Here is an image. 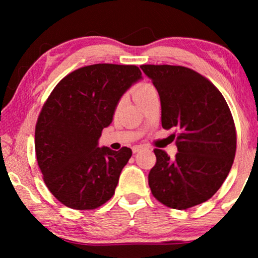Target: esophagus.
Listing matches in <instances>:
<instances>
[{
	"mask_svg": "<svg viewBox=\"0 0 258 258\" xmlns=\"http://www.w3.org/2000/svg\"><path fill=\"white\" fill-rule=\"evenodd\" d=\"M143 148H144V147L142 146V144H140V146H134V147L132 148V149H133V153H134V154L139 153V151H140V150H142Z\"/></svg>",
	"mask_w": 258,
	"mask_h": 258,
	"instance_id": "obj_1",
	"label": "esophagus"
}]
</instances>
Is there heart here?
<instances>
[{
    "instance_id": "1",
    "label": "heart",
    "mask_w": 258,
    "mask_h": 258,
    "mask_svg": "<svg viewBox=\"0 0 258 258\" xmlns=\"http://www.w3.org/2000/svg\"><path fill=\"white\" fill-rule=\"evenodd\" d=\"M155 90L156 89H155L151 84L141 83V84H139V86H136L135 88H134V90H133L134 98H135V101L137 102L140 98H142L143 96H146V95H148L149 93H151V91H155Z\"/></svg>"
}]
</instances>
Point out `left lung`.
<instances>
[{
    "label": "left lung",
    "mask_w": 258,
    "mask_h": 258,
    "mask_svg": "<svg viewBox=\"0 0 258 258\" xmlns=\"http://www.w3.org/2000/svg\"><path fill=\"white\" fill-rule=\"evenodd\" d=\"M162 108V126L176 128L178 153L170 160L155 149L148 176L155 199L172 209H188L211 199L230 171L236 129L227 101L209 80L181 66L144 64Z\"/></svg>",
    "instance_id": "1"
}]
</instances>
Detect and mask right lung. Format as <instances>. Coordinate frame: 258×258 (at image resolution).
<instances>
[{"instance_id": "obj_1", "label": "right lung", "mask_w": 258, "mask_h": 258, "mask_svg": "<svg viewBox=\"0 0 258 258\" xmlns=\"http://www.w3.org/2000/svg\"><path fill=\"white\" fill-rule=\"evenodd\" d=\"M142 79L136 66H87L59 81L42 107L35 153L43 181L66 207L91 210L115 194L132 149L98 147L122 95Z\"/></svg>"}]
</instances>
